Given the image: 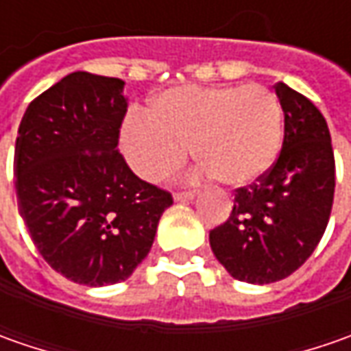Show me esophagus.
<instances>
[{
    "mask_svg": "<svg viewBox=\"0 0 351 351\" xmlns=\"http://www.w3.org/2000/svg\"><path fill=\"white\" fill-rule=\"evenodd\" d=\"M195 195V189H185V191H176V193H173V199H176V201H191Z\"/></svg>",
    "mask_w": 351,
    "mask_h": 351,
    "instance_id": "obj_1",
    "label": "esophagus"
}]
</instances>
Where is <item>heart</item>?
<instances>
[{"instance_id": "heart-1", "label": "heart", "mask_w": 351, "mask_h": 351, "mask_svg": "<svg viewBox=\"0 0 351 351\" xmlns=\"http://www.w3.org/2000/svg\"><path fill=\"white\" fill-rule=\"evenodd\" d=\"M283 141V109L262 86H189L156 97L148 117L134 113L121 128L132 169L164 180L193 146L195 160L224 185H248L276 164Z\"/></svg>"}]
</instances>
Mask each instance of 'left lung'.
<instances>
[{"label":"left lung","mask_w":351,"mask_h":351,"mask_svg":"<svg viewBox=\"0 0 351 351\" xmlns=\"http://www.w3.org/2000/svg\"><path fill=\"white\" fill-rule=\"evenodd\" d=\"M285 136L276 164L238 187L230 217L213 228V254L238 281L276 283L303 265L326 230L336 164L326 119L299 91L276 84Z\"/></svg>","instance_id":"8db88e82"}]
</instances>
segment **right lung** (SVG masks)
Wrapping results in <instances>:
<instances>
[{"label": "right lung", "instance_id": "right-lung-1", "mask_svg": "<svg viewBox=\"0 0 351 351\" xmlns=\"http://www.w3.org/2000/svg\"><path fill=\"white\" fill-rule=\"evenodd\" d=\"M125 82L74 72L29 103L15 141L17 203L34 248L66 279L125 281L148 256L171 193L117 150Z\"/></svg>", "mask_w": 351, "mask_h": 351}]
</instances>
